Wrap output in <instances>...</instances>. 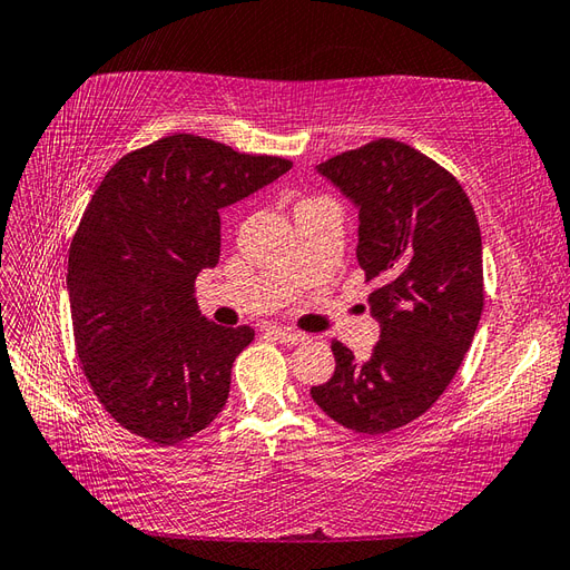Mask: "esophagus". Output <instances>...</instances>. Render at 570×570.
Here are the masks:
<instances>
[{
    "label": "esophagus",
    "mask_w": 570,
    "mask_h": 570,
    "mask_svg": "<svg viewBox=\"0 0 570 570\" xmlns=\"http://www.w3.org/2000/svg\"><path fill=\"white\" fill-rule=\"evenodd\" d=\"M269 333L276 337L278 343H286V345H298L306 341V333H298V331H288V328H269Z\"/></svg>",
    "instance_id": "34e87169"
}]
</instances>
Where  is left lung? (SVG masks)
<instances>
[{
    "label": "left lung",
    "instance_id": "1",
    "mask_svg": "<svg viewBox=\"0 0 570 570\" xmlns=\"http://www.w3.org/2000/svg\"><path fill=\"white\" fill-rule=\"evenodd\" d=\"M360 208L357 262L382 337L367 362L333 341V377L311 396L341 426L382 435L439 402L475 337L485 306L482 237L458 178L396 139L323 161Z\"/></svg>",
    "mask_w": 570,
    "mask_h": 570
}]
</instances>
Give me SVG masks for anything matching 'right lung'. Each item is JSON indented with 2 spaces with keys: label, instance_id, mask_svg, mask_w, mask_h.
<instances>
[{
  "label": "right lung",
  "instance_id": "obj_1",
  "mask_svg": "<svg viewBox=\"0 0 570 570\" xmlns=\"http://www.w3.org/2000/svg\"><path fill=\"white\" fill-rule=\"evenodd\" d=\"M294 164L171 135L125 154L85 208L68 249L76 350L119 426L176 445L220 414L249 325L223 328L196 306V276L220 259V208Z\"/></svg>",
  "mask_w": 570,
  "mask_h": 570
}]
</instances>
